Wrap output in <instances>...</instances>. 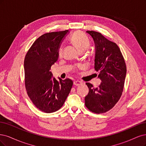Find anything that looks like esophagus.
Instances as JSON below:
<instances>
[{
  "label": "esophagus",
  "instance_id": "34e87169",
  "mask_svg": "<svg viewBox=\"0 0 146 146\" xmlns=\"http://www.w3.org/2000/svg\"><path fill=\"white\" fill-rule=\"evenodd\" d=\"M74 86H81L82 85V84H83V82L82 81H78V80H77V81H74Z\"/></svg>",
  "mask_w": 146,
  "mask_h": 146
}]
</instances>
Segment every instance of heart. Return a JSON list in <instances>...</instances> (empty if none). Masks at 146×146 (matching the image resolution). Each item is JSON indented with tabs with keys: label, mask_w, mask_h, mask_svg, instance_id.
Wrapping results in <instances>:
<instances>
[{
	"label": "heart",
	"mask_w": 146,
	"mask_h": 146,
	"mask_svg": "<svg viewBox=\"0 0 146 146\" xmlns=\"http://www.w3.org/2000/svg\"><path fill=\"white\" fill-rule=\"evenodd\" d=\"M70 40L80 52L86 50L90 45V42H89L87 37L86 35H84L81 31L75 32L72 36ZM58 53L59 56H62V48L61 47L59 49Z\"/></svg>",
	"instance_id": "1"
}]
</instances>
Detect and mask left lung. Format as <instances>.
I'll return each mask as SVG.
<instances>
[{
    "mask_svg": "<svg viewBox=\"0 0 146 146\" xmlns=\"http://www.w3.org/2000/svg\"><path fill=\"white\" fill-rule=\"evenodd\" d=\"M95 45V69L101 80L98 87L86 82L89 88L85 97L87 109L95 113H104L118 102L123 91L126 76V65L119 46L100 33L87 31Z\"/></svg>",
    "mask_w": 146,
    "mask_h": 146,
    "instance_id": "1",
    "label": "left lung"
}]
</instances>
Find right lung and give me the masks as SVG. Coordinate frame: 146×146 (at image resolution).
<instances>
[{"label":"right lung","instance_id":"obj_1","mask_svg":"<svg viewBox=\"0 0 146 146\" xmlns=\"http://www.w3.org/2000/svg\"><path fill=\"white\" fill-rule=\"evenodd\" d=\"M68 30L47 33L38 37L26 54L25 85L28 96L37 109L45 113L60 109L71 90L68 78L51 79V65L57 61L59 48Z\"/></svg>","mask_w":146,"mask_h":146}]
</instances>
